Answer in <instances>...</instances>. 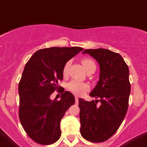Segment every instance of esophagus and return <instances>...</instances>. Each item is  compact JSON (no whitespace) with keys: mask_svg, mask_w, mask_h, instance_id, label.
Segmentation results:
<instances>
[{"mask_svg":"<svg viewBox=\"0 0 147 147\" xmlns=\"http://www.w3.org/2000/svg\"><path fill=\"white\" fill-rule=\"evenodd\" d=\"M76 104H78V98L76 97Z\"/></svg>","mask_w":147,"mask_h":147,"instance_id":"34e87169","label":"esophagus"}]
</instances>
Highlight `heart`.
Returning <instances> with one entry per match:
<instances>
[{
  "instance_id": "1",
  "label": "heart",
  "mask_w": 147,
  "mask_h": 147,
  "mask_svg": "<svg viewBox=\"0 0 147 147\" xmlns=\"http://www.w3.org/2000/svg\"><path fill=\"white\" fill-rule=\"evenodd\" d=\"M81 63L83 65L84 68L86 71L90 69L92 67H95L96 66V63H95L94 60L89 57H86V58L82 59L81 60ZM70 61H67L65 63L63 69V76H66L68 72V69L69 67ZM67 89L71 92H72L73 94L78 96H83L85 92L88 91L90 90V87L89 85L86 83H83V82H80L78 81H71L69 83L67 84Z\"/></svg>"
}]
</instances>
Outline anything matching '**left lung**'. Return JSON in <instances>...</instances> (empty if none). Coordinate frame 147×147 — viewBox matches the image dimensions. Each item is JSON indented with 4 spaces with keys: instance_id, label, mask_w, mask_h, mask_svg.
I'll return each mask as SVG.
<instances>
[{
    "instance_id": "obj_1",
    "label": "left lung",
    "mask_w": 147,
    "mask_h": 147,
    "mask_svg": "<svg viewBox=\"0 0 147 147\" xmlns=\"http://www.w3.org/2000/svg\"><path fill=\"white\" fill-rule=\"evenodd\" d=\"M100 66L99 81L90 92L98 100L79 98L81 134L94 143L104 142L115 134L126 114L131 92L129 70L121 55L105 49H86ZM100 101L101 105L96 106Z\"/></svg>"
}]
</instances>
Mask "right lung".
Segmentation results:
<instances>
[{
  "label": "right lung",
  "instance_id": "obj_1",
  "mask_svg": "<svg viewBox=\"0 0 147 147\" xmlns=\"http://www.w3.org/2000/svg\"><path fill=\"white\" fill-rule=\"evenodd\" d=\"M84 49L81 47H52L37 51L25 64L18 84L21 124L32 140L42 145L54 144L60 138L61 119L75 97L58 86L68 60ZM55 90L61 100H51Z\"/></svg>",
  "mask_w": 147,
  "mask_h": 147
}]
</instances>
